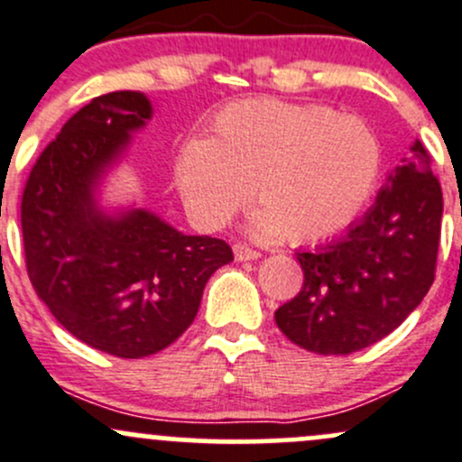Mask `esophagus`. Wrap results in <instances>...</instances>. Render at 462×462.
I'll list each match as a JSON object with an SVG mask.
<instances>
[{"mask_svg":"<svg viewBox=\"0 0 462 462\" xmlns=\"http://www.w3.org/2000/svg\"><path fill=\"white\" fill-rule=\"evenodd\" d=\"M232 250H235V259L236 261H254V259H259V256H261L259 250H254V247H250L247 244H235Z\"/></svg>","mask_w":462,"mask_h":462,"instance_id":"1","label":"esophagus"}]
</instances>
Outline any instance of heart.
Instances as JSON below:
<instances>
[{"label":"heart","mask_w":462,"mask_h":462,"mask_svg":"<svg viewBox=\"0 0 462 462\" xmlns=\"http://www.w3.org/2000/svg\"><path fill=\"white\" fill-rule=\"evenodd\" d=\"M383 166L378 134L320 104L250 99L223 108L208 142L179 150L174 181L194 221L217 230L254 188L256 232L292 244L329 239L370 201Z\"/></svg>","instance_id":"obj_1"}]
</instances>
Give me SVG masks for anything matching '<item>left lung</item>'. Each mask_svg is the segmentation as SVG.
I'll return each instance as SVG.
<instances>
[{
    "label": "left lung",
    "instance_id": "obj_1",
    "mask_svg": "<svg viewBox=\"0 0 462 462\" xmlns=\"http://www.w3.org/2000/svg\"><path fill=\"white\" fill-rule=\"evenodd\" d=\"M376 203L346 236L299 252L303 288L274 312L281 332L317 354H352L394 332L434 283L443 190L425 145H411Z\"/></svg>",
    "mask_w": 462,
    "mask_h": 462
}]
</instances>
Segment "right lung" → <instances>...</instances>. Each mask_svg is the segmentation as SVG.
<instances>
[{"mask_svg": "<svg viewBox=\"0 0 462 462\" xmlns=\"http://www.w3.org/2000/svg\"><path fill=\"white\" fill-rule=\"evenodd\" d=\"M142 92L92 99L43 148L22 194L26 270L51 314L86 346L119 358L162 352L192 325L203 288L232 247L188 236L148 210L97 208L101 174L143 128Z\"/></svg>", "mask_w": 462, "mask_h": 462, "instance_id": "add662e5", "label": "right lung"}]
</instances>
